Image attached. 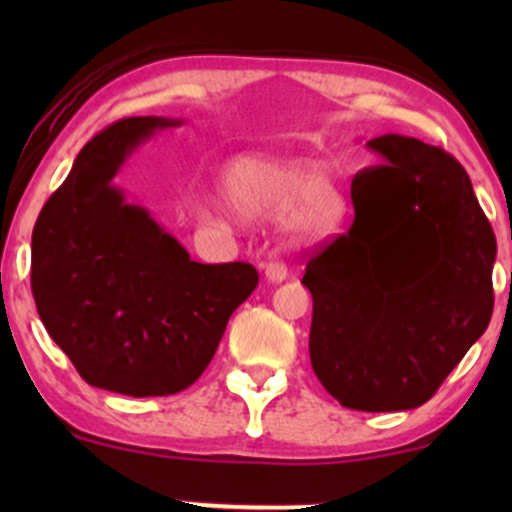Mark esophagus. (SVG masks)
I'll list each match as a JSON object with an SVG mask.
<instances>
[{"instance_id":"obj_1","label":"esophagus","mask_w":512,"mask_h":512,"mask_svg":"<svg viewBox=\"0 0 512 512\" xmlns=\"http://www.w3.org/2000/svg\"><path fill=\"white\" fill-rule=\"evenodd\" d=\"M286 276H289V267H286L284 262L272 260V262L264 264V279H267L269 284H281Z\"/></svg>"}]
</instances>
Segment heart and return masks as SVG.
<instances>
[{
  "label": "heart",
  "instance_id": "1",
  "mask_svg": "<svg viewBox=\"0 0 512 512\" xmlns=\"http://www.w3.org/2000/svg\"><path fill=\"white\" fill-rule=\"evenodd\" d=\"M216 199L226 214L248 226L289 221L293 228L310 231L330 214L320 175L262 156H238L226 163L216 178ZM202 216L214 219L211 211H202Z\"/></svg>",
  "mask_w": 512,
  "mask_h": 512
}]
</instances>
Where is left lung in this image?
Masks as SVG:
<instances>
[{"label": "left lung", "instance_id": "8db88e82", "mask_svg": "<svg viewBox=\"0 0 512 512\" xmlns=\"http://www.w3.org/2000/svg\"><path fill=\"white\" fill-rule=\"evenodd\" d=\"M368 149L385 163L354 175V223L303 274L310 363L342 407L404 411L436 395L489 327L496 236L448 151L402 134Z\"/></svg>", "mask_w": 512, "mask_h": 512}]
</instances>
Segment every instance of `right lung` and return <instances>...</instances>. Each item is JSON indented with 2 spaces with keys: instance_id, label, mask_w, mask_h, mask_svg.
<instances>
[{
  "instance_id": "add662e5",
  "label": "right lung",
  "mask_w": 512,
  "mask_h": 512,
  "mask_svg": "<svg viewBox=\"0 0 512 512\" xmlns=\"http://www.w3.org/2000/svg\"><path fill=\"white\" fill-rule=\"evenodd\" d=\"M178 125L149 115L103 129L33 228L31 289L45 330L88 385L129 397H166L195 383L260 279L248 262L190 260L113 185L139 144Z\"/></svg>"
}]
</instances>
